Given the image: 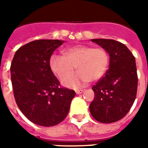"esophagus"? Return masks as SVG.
<instances>
[{
    "mask_svg": "<svg viewBox=\"0 0 148 148\" xmlns=\"http://www.w3.org/2000/svg\"><path fill=\"white\" fill-rule=\"evenodd\" d=\"M83 91H84V90H76V93H77V95L82 94Z\"/></svg>",
    "mask_w": 148,
    "mask_h": 148,
    "instance_id": "1",
    "label": "esophagus"
}]
</instances>
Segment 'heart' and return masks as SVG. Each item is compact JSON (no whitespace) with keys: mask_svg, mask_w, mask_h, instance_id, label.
Here are the masks:
<instances>
[{"mask_svg":"<svg viewBox=\"0 0 148 148\" xmlns=\"http://www.w3.org/2000/svg\"><path fill=\"white\" fill-rule=\"evenodd\" d=\"M62 53L64 56L53 54L50 57L49 66L60 79L69 75L77 67V73L62 81L66 87L79 88L89 81H99L109 68L110 56L104 49L80 44L65 49Z\"/></svg>","mask_w":148,"mask_h":148,"instance_id":"obj_1","label":"heart"}]
</instances>
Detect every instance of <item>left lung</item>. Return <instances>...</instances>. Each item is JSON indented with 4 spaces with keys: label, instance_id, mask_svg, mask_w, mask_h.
<instances>
[{
    "label": "left lung",
    "instance_id": "left-lung-1",
    "mask_svg": "<svg viewBox=\"0 0 148 148\" xmlns=\"http://www.w3.org/2000/svg\"><path fill=\"white\" fill-rule=\"evenodd\" d=\"M91 41L107 51L110 66L105 77L92 87L95 97L90 111L99 122H116L128 114L136 98L138 75L135 58L120 42L105 38Z\"/></svg>",
    "mask_w": 148,
    "mask_h": 148
}]
</instances>
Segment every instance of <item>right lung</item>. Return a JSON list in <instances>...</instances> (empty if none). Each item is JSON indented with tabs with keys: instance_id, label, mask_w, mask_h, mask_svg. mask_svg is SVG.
Returning a JSON list of instances; mask_svg holds the SVG:
<instances>
[{
	"instance_id": "obj_1",
	"label": "right lung",
	"mask_w": 148,
	"mask_h": 148,
	"mask_svg": "<svg viewBox=\"0 0 148 148\" xmlns=\"http://www.w3.org/2000/svg\"><path fill=\"white\" fill-rule=\"evenodd\" d=\"M64 41L34 40L16 51L10 65L11 82L16 104L34 123L50 127L65 119L75 91L61 88L49 66L54 50Z\"/></svg>"
}]
</instances>
